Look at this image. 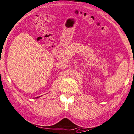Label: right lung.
<instances>
[{
  "label": "right lung",
  "instance_id": "obj_1",
  "mask_svg": "<svg viewBox=\"0 0 134 134\" xmlns=\"http://www.w3.org/2000/svg\"><path fill=\"white\" fill-rule=\"evenodd\" d=\"M38 97H40V96H39V97H37V98H38Z\"/></svg>",
  "mask_w": 134,
  "mask_h": 134
}]
</instances>
